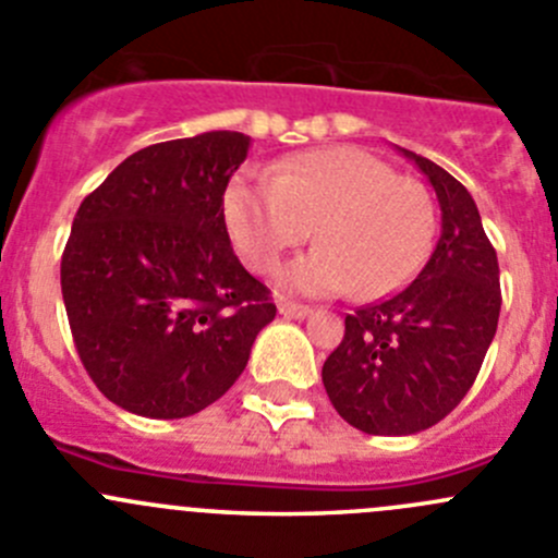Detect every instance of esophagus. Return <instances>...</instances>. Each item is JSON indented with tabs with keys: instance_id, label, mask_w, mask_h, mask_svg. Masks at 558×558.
Returning a JSON list of instances; mask_svg holds the SVG:
<instances>
[{
	"instance_id": "34e87169",
	"label": "esophagus",
	"mask_w": 558,
	"mask_h": 558,
	"mask_svg": "<svg viewBox=\"0 0 558 558\" xmlns=\"http://www.w3.org/2000/svg\"><path fill=\"white\" fill-rule=\"evenodd\" d=\"M278 311H280V316H283V318H305V316H311L313 307L296 305V302L280 300V302H278Z\"/></svg>"
}]
</instances>
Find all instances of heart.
<instances>
[{
    "label": "heart",
    "mask_w": 558,
    "mask_h": 558,
    "mask_svg": "<svg viewBox=\"0 0 558 558\" xmlns=\"http://www.w3.org/2000/svg\"><path fill=\"white\" fill-rule=\"evenodd\" d=\"M223 209L231 242L253 272L278 267L313 231L318 245L278 278L305 296L351 291L362 302L381 300L423 267L436 231L428 191L356 147L311 149L269 180L236 177Z\"/></svg>",
    "instance_id": "obj_1"
}]
</instances>
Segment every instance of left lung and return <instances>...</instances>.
Listing matches in <instances>:
<instances>
[{
  "instance_id": "1",
  "label": "left lung",
  "mask_w": 558,
  "mask_h": 558,
  "mask_svg": "<svg viewBox=\"0 0 558 558\" xmlns=\"http://www.w3.org/2000/svg\"><path fill=\"white\" fill-rule=\"evenodd\" d=\"M428 177L441 234L398 294L345 316L322 367L335 411L371 436H409L445 420L472 389L501 311L499 262L466 187L434 160L400 149Z\"/></svg>"
}]
</instances>
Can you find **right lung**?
Here are the masks:
<instances>
[{"instance_id": "add662e5", "label": "right lung", "mask_w": 558, "mask_h": 558, "mask_svg": "<svg viewBox=\"0 0 558 558\" xmlns=\"http://www.w3.org/2000/svg\"><path fill=\"white\" fill-rule=\"evenodd\" d=\"M247 147L231 130L144 147L75 213L64 311L86 373L124 411L180 420L207 409L275 318L226 231L223 193Z\"/></svg>"}]
</instances>
